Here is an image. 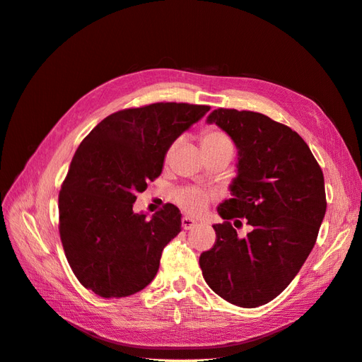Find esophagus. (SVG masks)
Masks as SVG:
<instances>
[{
    "label": "esophagus",
    "instance_id": "esophagus-1",
    "mask_svg": "<svg viewBox=\"0 0 362 362\" xmlns=\"http://www.w3.org/2000/svg\"><path fill=\"white\" fill-rule=\"evenodd\" d=\"M182 226H183V229H192L194 226H197V221L191 218V217H183L182 218Z\"/></svg>",
    "mask_w": 362,
    "mask_h": 362
}]
</instances>
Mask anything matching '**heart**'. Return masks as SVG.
I'll return each mask as SVG.
<instances>
[{"label":"heart","mask_w":362,"mask_h":362,"mask_svg":"<svg viewBox=\"0 0 362 362\" xmlns=\"http://www.w3.org/2000/svg\"><path fill=\"white\" fill-rule=\"evenodd\" d=\"M209 144H230V141L226 134L216 132V129H209L202 137V146ZM211 197L212 194L208 191L197 188H185L175 194V202L179 203L182 209L189 212V214L199 216L209 205Z\"/></svg>","instance_id":"b5f03b06"}]
</instances>
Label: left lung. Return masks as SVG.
<instances>
[{
	"mask_svg": "<svg viewBox=\"0 0 362 362\" xmlns=\"http://www.w3.org/2000/svg\"><path fill=\"white\" fill-rule=\"evenodd\" d=\"M233 139L237 175L217 212V240L200 255L208 286L240 308H258L280 295L317 242L326 214L324 175L301 136L254 111L218 108L206 119ZM246 218L253 230L238 238L228 223ZM240 221V220H237Z\"/></svg>",
	"mask_w": 362,
	"mask_h": 362,
	"instance_id": "8db88e82",
	"label": "left lung"
}]
</instances>
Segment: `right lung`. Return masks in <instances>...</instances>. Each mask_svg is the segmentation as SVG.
Listing matches in <instances>:
<instances>
[{"label":"right lung","mask_w":362,"mask_h":362,"mask_svg":"<svg viewBox=\"0 0 362 362\" xmlns=\"http://www.w3.org/2000/svg\"><path fill=\"white\" fill-rule=\"evenodd\" d=\"M209 108L157 102L120 110L81 142L59 192V234L87 289L120 298L153 281L163 247L182 230V214L168 203L146 218L133 211L136 196L159 177L175 139Z\"/></svg>","instance_id":"obj_1"}]
</instances>
